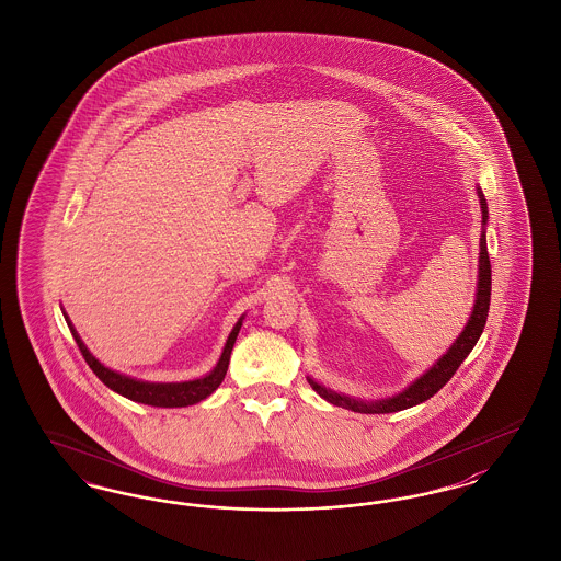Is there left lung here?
Returning <instances> with one entry per match:
<instances>
[{
  "instance_id": "obj_1",
  "label": "left lung",
  "mask_w": 561,
  "mask_h": 561,
  "mask_svg": "<svg viewBox=\"0 0 561 561\" xmlns=\"http://www.w3.org/2000/svg\"><path fill=\"white\" fill-rule=\"evenodd\" d=\"M476 194L480 198V210H482L478 284H476L473 309H471L470 319H468L463 332L448 346L447 353L440 359L436 360L430 369H426L417 380L411 381L403 392H399L394 397L378 399V401H363V399H353L348 394L336 392L332 388H325L323 383L314 381L313 378H307L311 388L321 399H325L328 403L336 404V407H342V409H351L355 413H394V411H403V409L424 403L430 397H434L453 378V374L459 369V365L466 360V357L470 355L478 337L482 336V330H484L486 317H489V305H491V261H489V248H486L489 204H486V198H484L480 187H476Z\"/></svg>"
}]
</instances>
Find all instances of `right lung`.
I'll return each mask as SVG.
<instances>
[{"mask_svg": "<svg viewBox=\"0 0 561 561\" xmlns=\"http://www.w3.org/2000/svg\"><path fill=\"white\" fill-rule=\"evenodd\" d=\"M65 313V311H62ZM70 334L75 337L81 355L88 360L91 371L104 381L111 390L118 392L121 397L135 401V403L152 404V407H190V404L201 403L206 397H210L224 381L225 374H227V365H229V357H231V348L236 344V337L240 334L244 314L238 319V323L233 325L231 334L227 336L225 342L224 353L217 360V365L213 367V371H208L206 376H202L198 380L187 381H146L137 380L131 376H125L121 371H114L111 367H106L104 363L95 359L90 353V348L85 346V342L77 334L75 325L70 323L68 314L65 313Z\"/></svg>", "mask_w": 561, "mask_h": 561, "instance_id": "obj_1", "label": "right lung"}]
</instances>
